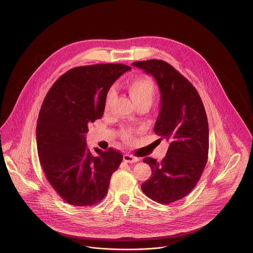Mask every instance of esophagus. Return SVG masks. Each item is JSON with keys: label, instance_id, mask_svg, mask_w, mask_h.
Masks as SVG:
<instances>
[{"label": "esophagus", "instance_id": "obj_1", "mask_svg": "<svg viewBox=\"0 0 253 253\" xmlns=\"http://www.w3.org/2000/svg\"><path fill=\"white\" fill-rule=\"evenodd\" d=\"M123 160H124L125 162H128V163H134V162H137V161L139 160V158L133 157L132 155L126 154V155L123 156Z\"/></svg>", "mask_w": 253, "mask_h": 253}]
</instances>
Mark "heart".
<instances>
[{
	"label": "heart",
	"mask_w": 253,
	"mask_h": 253,
	"mask_svg": "<svg viewBox=\"0 0 253 253\" xmlns=\"http://www.w3.org/2000/svg\"><path fill=\"white\" fill-rule=\"evenodd\" d=\"M127 88L135 106L140 104H148L151 106L156 98V86L154 82L148 78H134L129 82ZM115 96L116 91L114 88H111L105 97V105L107 107ZM122 136L124 139L129 140L132 138V132L125 130L122 132Z\"/></svg>",
	"instance_id": "1"
}]
</instances>
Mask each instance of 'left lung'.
I'll return each mask as SVG.
<instances>
[{
	"label": "left lung",
	"mask_w": 253,
	"mask_h": 253,
	"mask_svg": "<svg viewBox=\"0 0 253 253\" xmlns=\"http://www.w3.org/2000/svg\"><path fill=\"white\" fill-rule=\"evenodd\" d=\"M152 75L160 90V110L155 132L168 141L165 157H145L152 176L143 193L160 204L175 202L192 192L203 172L209 154V124L201 97L193 84L166 61H134Z\"/></svg>",
	"instance_id": "obj_1"
}]
</instances>
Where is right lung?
Listing matches in <instances>:
<instances>
[{
	"label": "right lung",
	"mask_w": 253,
	"mask_h": 253,
	"mask_svg": "<svg viewBox=\"0 0 253 253\" xmlns=\"http://www.w3.org/2000/svg\"><path fill=\"white\" fill-rule=\"evenodd\" d=\"M131 69L124 64L76 67L52 85L37 121L38 156L53 189L68 204L80 207L100 202L110 179L122 161L120 152L86 145L88 124L101 119L112 84Z\"/></svg>",
	"instance_id": "obj_1"
}]
</instances>
